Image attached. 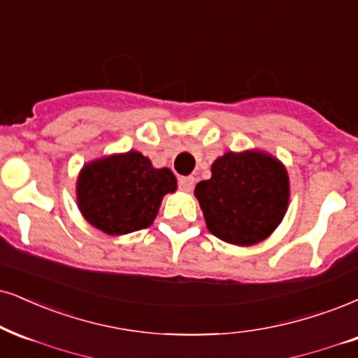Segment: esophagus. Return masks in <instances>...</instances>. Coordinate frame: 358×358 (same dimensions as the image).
I'll return each mask as SVG.
<instances>
[{"instance_id":"34e87169","label":"esophagus","mask_w":358,"mask_h":358,"mask_svg":"<svg viewBox=\"0 0 358 358\" xmlns=\"http://www.w3.org/2000/svg\"><path fill=\"white\" fill-rule=\"evenodd\" d=\"M179 189L184 192H191L194 187V178H179Z\"/></svg>"}]
</instances>
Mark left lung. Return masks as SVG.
Segmentation results:
<instances>
[{"instance_id": "obj_1", "label": "left lung", "mask_w": 358, "mask_h": 358, "mask_svg": "<svg viewBox=\"0 0 358 358\" xmlns=\"http://www.w3.org/2000/svg\"><path fill=\"white\" fill-rule=\"evenodd\" d=\"M210 171L213 178L196 186L207 229L236 245H252L271 236L289 204L284 166L257 151L227 152Z\"/></svg>"}]
</instances>
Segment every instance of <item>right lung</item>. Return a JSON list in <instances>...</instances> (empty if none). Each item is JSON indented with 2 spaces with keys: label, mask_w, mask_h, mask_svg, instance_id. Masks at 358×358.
Returning <instances> with one entry per match:
<instances>
[{
  "label": "right lung",
  "mask_w": 358,
  "mask_h": 358,
  "mask_svg": "<svg viewBox=\"0 0 358 358\" xmlns=\"http://www.w3.org/2000/svg\"><path fill=\"white\" fill-rule=\"evenodd\" d=\"M178 180L169 169H154L141 152L99 159L83 167L78 179V206L87 222L111 236L149 227L162 197Z\"/></svg>",
  "instance_id": "add662e5"
}]
</instances>
